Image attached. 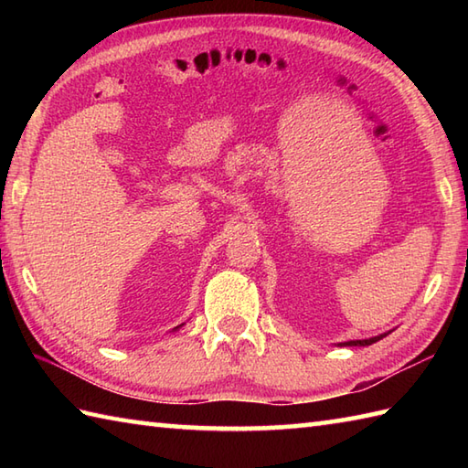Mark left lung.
<instances>
[{
    "label": "left lung",
    "mask_w": 468,
    "mask_h": 468,
    "mask_svg": "<svg viewBox=\"0 0 468 468\" xmlns=\"http://www.w3.org/2000/svg\"><path fill=\"white\" fill-rule=\"evenodd\" d=\"M388 334H380V335H374V337H370V340H350V342H344V344H340V346H370V344H374V342H378V340H382V337H386Z\"/></svg>",
    "instance_id": "obj_1"
}]
</instances>
